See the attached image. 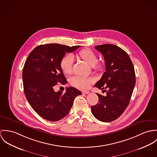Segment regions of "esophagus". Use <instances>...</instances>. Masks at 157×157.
Returning <instances> with one entry per match:
<instances>
[{
	"label": "esophagus",
	"mask_w": 157,
	"mask_h": 157,
	"mask_svg": "<svg viewBox=\"0 0 157 157\" xmlns=\"http://www.w3.org/2000/svg\"><path fill=\"white\" fill-rule=\"evenodd\" d=\"M90 93V91H82V93L83 94H88Z\"/></svg>",
	"instance_id": "34e87169"
}]
</instances>
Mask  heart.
I'll return each instance as SVG.
<instances>
[{
  "label": "heart",
  "mask_w": 157,
  "mask_h": 157,
  "mask_svg": "<svg viewBox=\"0 0 157 157\" xmlns=\"http://www.w3.org/2000/svg\"><path fill=\"white\" fill-rule=\"evenodd\" d=\"M76 57L83 60L89 65L91 66L96 70H101L102 69L103 64L98 62L97 55L93 51L89 49H84L76 53ZM73 60L70 56H64L60 61V67L63 72L66 75H69L72 72ZM94 82V79L91 77L75 76L71 78L70 83L75 87L80 90H86L90 84Z\"/></svg>",
  "instance_id": "1"
}]
</instances>
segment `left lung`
I'll return each instance as SVG.
<instances>
[{
  "instance_id": "1",
  "label": "left lung",
  "mask_w": 157,
  "mask_h": 157,
  "mask_svg": "<svg viewBox=\"0 0 157 157\" xmlns=\"http://www.w3.org/2000/svg\"><path fill=\"white\" fill-rule=\"evenodd\" d=\"M95 49L104 57L106 71L94 87L102 90L106 95L96 93L99 103L91 109L99 121L111 122L122 115L129 103L136 84L134 67L128 54L116 45H98Z\"/></svg>"
}]
</instances>
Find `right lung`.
<instances>
[{"label":"right lung","instance_id":"add662e5","mask_svg":"<svg viewBox=\"0 0 157 157\" xmlns=\"http://www.w3.org/2000/svg\"><path fill=\"white\" fill-rule=\"evenodd\" d=\"M79 47L40 45L29 53L25 63L22 73L25 94L35 112L47 121L56 122L64 118L69 113L75 98L82 94L74 87L67 88L64 93L53 89L58 83H67L60 67L61 59L66 53L73 52Z\"/></svg>","mask_w":157,"mask_h":157}]
</instances>
